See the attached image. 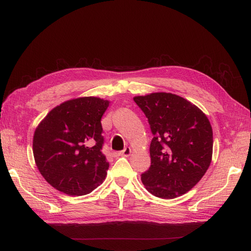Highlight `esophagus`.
Returning <instances> with one entry per match:
<instances>
[{"instance_id":"1","label":"esophagus","mask_w":251,"mask_h":251,"mask_svg":"<svg viewBox=\"0 0 251 251\" xmlns=\"http://www.w3.org/2000/svg\"><path fill=\"white\" fill-rule=\"evenodd\" d=\"M130 154H131V149H130V148H126V149H124L123 151H121L119 153L120 156H125V157H128Z\"/></svg>"}]
</instances>
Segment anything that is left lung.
Wrapping results in <instances>:
<instances>
[{
	"instance_id": "8db88e82",
	"label": "left lung",
	"mask_w": 251,
	"mask_h": 251,
	"mask_svg": "<svg viewBox=\"0 0 251 251\" xmlns=\"http://www.w3.org/2000/svg\"><path fill=\"white\" fill-rule=\"evenodd\" d=\"M154 134L151 166L142 175L145 188L161 199L191 190L208 171L213 154V130L197 105L172 93L133 97Z\"/></svg>"
}]
</instances>
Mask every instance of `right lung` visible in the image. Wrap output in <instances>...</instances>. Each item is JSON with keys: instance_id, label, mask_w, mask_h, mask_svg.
I'll use <instances>...</instances> for the list:
<instances>
[{"instance_id": "obj_1", "label": "right lung", "mask_w": 251, "mask_h": 251, "mask_svg": "<svg viewBox=\"0 0 251 251\" xmlns=\"http://www.w3.org/2000/svg\"><path fill=\"white\" fill-rule=\"evenodd\" d=\"M109 100L78 97L53 107L37 126L33 154L51 186L68 196H85L103 182L109 163L101 152V117Z\"/></svg>"}]
</instances>
